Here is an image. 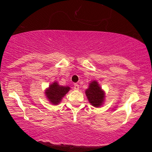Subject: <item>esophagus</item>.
Returning <instances> with one entry per match:
<instances>
[{
  "label": "esophagus",
  "instance_id": "obj_1",
  "mask_svg": "<svg viewBox=\"0 0 152 152\" xmlns=\"http://www.w3.org/2000/svg\"><path fill=\"white\" fill-rule=\"evenodd\" d=\"M79 89V85L78 84H74V90H78Z\"/></svg>",
  "mask_w": 152,
  "mask_h": 152
}]
</instances>
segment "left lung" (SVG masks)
Here are the masks:
<instances>
[{
  "instance_id": "8db88e82",
  "label": "left lung",
  "mask_w": 152,
  "mask_h": 152,
  "mask_svg": "<svg viewBox=\"0 0 152 152\" xmlns=\"http://www.w3.org/2000/svg\"><path fill=\"white\" fill-rule=\"evenodd\" d=\"M85 94L90 104L95 107H100L105 100V92L97 81L94 80L89 83V87L85 90Z\"/></svg>"
}]
</instances>
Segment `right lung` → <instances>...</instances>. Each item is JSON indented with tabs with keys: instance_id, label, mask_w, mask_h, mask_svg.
<instances>
[{
	"instance_id": "1",
	"label": "right lung",
	"mask_w": 152,
	"mask_h": 152,
	"mask_svg": "<svg viewBox=\"0 0 152 152\" xmlns=\"http://www.w3.org/2000/svg\"><path fill=\"white\" fill-rule=\"evenodd\" d=\"M70 90L68 86L59 85L57 82H54L49 85L45 90V94L47 99L53 105H58L65 95Z\"/></svg>"
}]
</instances>
